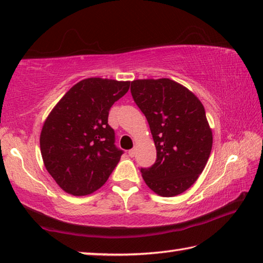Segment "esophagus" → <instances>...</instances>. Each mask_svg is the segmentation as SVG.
I'll return each instance as SVG.
<instances>
[{"label": "esophagus", "instance_id": "1", "mask_svg": "<svg viewBox=\"0 0 263 263\" xmlns=\"http://www.w3.org/2000/svg\"><path fill=\"white\" fill-rule=\"evenodd\" d=\"M128 154H129V156H130V157H134V155H135V149H130V151L128 152Z\"/></svg>", "mask_w": 263, "mask_h": 263}]
</instances>
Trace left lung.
I'll return each instance as SVG.
<instances>
[{
	"instance_id": "left-lung-1",
	"label": "left lung",
	"mask_w": 263,
	"mask_h": 263,
	"mask_svg": "<svg viewBox=\"0 0 263 263\" xmlns=\"http://www.w3.org/2000/svg\"><path fill=\"white\" fill-rule=\"evenodd\" d=\"M132 95L142 110L156 147V161L141 168L157 195L176 196L195 183L212 152L213 132L203 104L171 79L134 80Z\"/></svg>"
}]
</instances>
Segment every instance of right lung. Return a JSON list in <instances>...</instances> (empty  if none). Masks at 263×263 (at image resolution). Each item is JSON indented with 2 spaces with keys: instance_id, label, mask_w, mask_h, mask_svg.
Wrapping results in <instances>:
<instances>
[{
  "instance_id": "1",
  "label": "right lung",
  "mask_w": 263,
  "mask_h": 263,
  "mask_svg": "<svg viewBox=\"0 0 263 263\" xmlns=\"http://www.w3.org/2000/svg\"><path fill=\"white\" fill-rule=\"evenodd\" d=\"M130 81L89 78L72 86L44 121L40 148L44 167L64 192L89 195L107 182L122 155L108 124L109 109Z\"/></svg>"
}]
</instances>
